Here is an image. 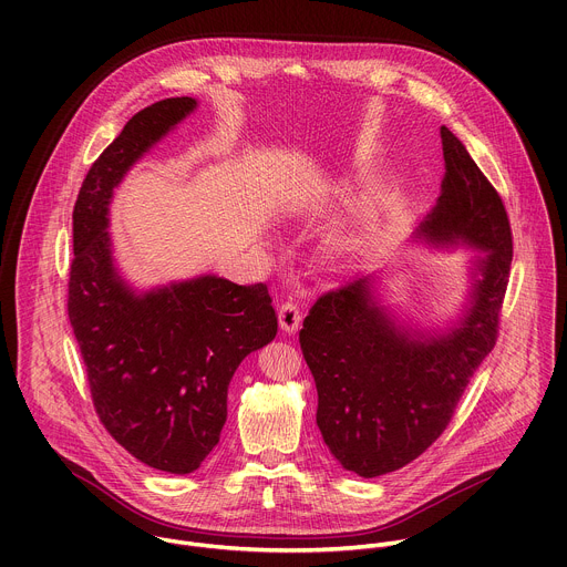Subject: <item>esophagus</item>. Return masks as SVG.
<instances>
[{"label":"esophagus","mask_w":567,"mask_h":567,"mask_svg":"<svg viewBox=\"0 0 567 567\" xmlns=\"http://www.w3.org/2000/svg\"><path fill=\"white\" fill-rule=\"evenodd\" d=\"M300 318H302V313L296 302H282V307L278 311V326L282 332H287V334L296 332L300 326Z\"/></svg>","instance_id":"obj_1"}]
</instances>
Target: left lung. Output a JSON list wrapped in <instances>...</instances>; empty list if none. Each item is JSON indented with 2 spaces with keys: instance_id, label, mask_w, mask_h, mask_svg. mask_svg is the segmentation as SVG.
<instances>
[{
  "instance_id": "left-lung-1",
  "label": "left lung",
  "mask_w": 567,
  "mask_h": 567,
  "mask_svg": "<svg viewBox=\"0 0 567 567\" xmlns=\"http://www.w3.org/2000/svg\"><path fill=\"white\" fill-rule=\"evenodd\" d=\"M190 96L134 114L94 161L73 206L66 311L107 433L143 464L193 473L217 446L233 372L276 339L267 285L204 274L134 291L114 265L110 204L136 161L197 110Z\"/></svg>"
}]
</instances>
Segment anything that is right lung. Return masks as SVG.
Listing matches in <instances>:
<instances>
[{
    "instance_id": "1",
    "label": "right lung",
    "mask_w": 567,
    "mask_h": 567,
    "mask_svg": "<svg viewBox=\"0 0 567 567\" xmlns=\"http://www.w3.org/2000/svg\"><path fill=\"white\" fill-rule=\"evenodd\" d=\"M444 161L442 195L415 237L484 254L457 326L424 343L413 339L374 302L370 278L322 293L302 320L300 350L318 390L316 424L332 455L363 477L401 468L444 433L498 337L512 265L507 210L455 136L444 141Z\"/></svg>"
}]
</instances>
